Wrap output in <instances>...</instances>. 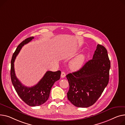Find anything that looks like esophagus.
<instances>
[{
	"label": "esophagus",
	"instance_id": "34e87169",
	"mask_svg": "<svg viewBox=\"0 0 125 125\" xmlns=\"http://www.w3.org/2000/svg\"><path fill=\"white\" fill-rule=\"evenodd\" d=\"M65 76H66L65 73L64 72H61V77L62 78H64V77H65Z\"/></svg>",
	"mask_w": 125,
	"mask_h": 125
}]
</instances>
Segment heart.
I'll list each match as a JSON object with an SVG mask.
<instances>
[{
	"label": "heart",
	"instance_id": "1",
	"mask_svg": "<svg viewBox=\"0 0 125 125\" xmlns=\"http://www.w3.org/2000/svg\"><path fill=\"white\" fill-rule=\"evenodd\" d=\"M84 60V56L80 55L74 59L71 62V66L74 69H78L81 67Z\"/></svg>",
	"mask_w": 125,
	"mask_h": 125
}]
</instances>
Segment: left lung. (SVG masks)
<instances>
[{
  "label": "left lung",
  "instance_id": "obj_1",
  "mask_svg": "<svg viewBox=\"0 0 125 125\" xmlns=\"http://www.w3.org/2000/svg\"><path fill=\"white\" fill-rule=\"evenodd\" d=\"M110 67L106 49L98 44L93 59L87 61L80 70L66 75L69 84L68 100L79 107L93 105L109 83Z\"/></svg>",
  "mask_w": 125,
  "mask_h": 125
}]
</instances>
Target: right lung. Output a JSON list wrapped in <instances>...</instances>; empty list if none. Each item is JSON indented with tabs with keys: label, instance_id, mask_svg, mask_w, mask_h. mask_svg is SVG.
<instances>
[{
	"label": "right lung",
	"instance_id": "obj_1",
	"mask_svg": "<svg viewBox=\"0 0 125 125\" xmlns=\"http://www.w3.org/2000/svg\"><path fill=\"white\" fill-rule=\"evenodd\" d=\"M34 38V37H31L25 39L18 46L12 57L10 69L11 80L15 91L25 103L31 106H39L48 100L52 86L56 81L60 79L61 73L60 70L56 72L48 71L38 83L32 87L23 85L17 78L14 68L16 57L22 46L29 43Z\"/></svg>",
	"mask_w": 125,
	"mask_h": 125
}]
</instances>
